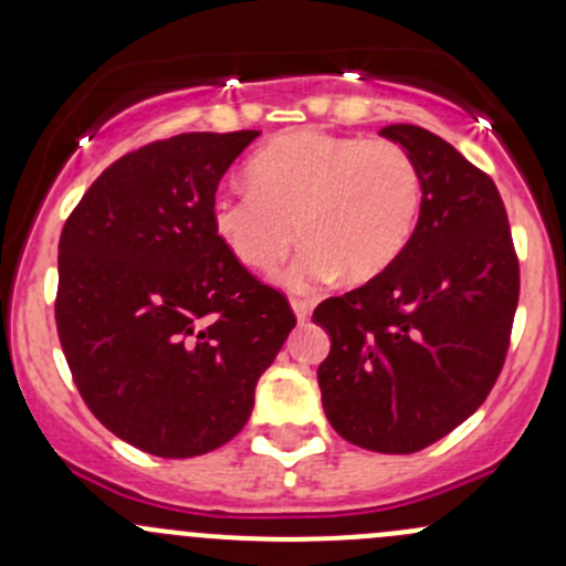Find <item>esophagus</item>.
I'll use <instances>...</instances> for the list:
<instances>
[{"instance_id":"1","label":"esophagus","mask_w":566,"mask_h":566,"mask_svg":"<svg viewBox=\"0 0 566 566\" xmlns=\"http://www.w3.org/2000/svg\"><path fill=\"white\" fill-rule=\"evenodd\" d=\"M293 312L298 317V323H306L312 317V301L306 298H293Z\"/></svg>"}]
</instances>
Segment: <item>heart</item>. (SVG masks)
I'll use <instances>...</instances> for the list:
<instances>
[{"label": "heart", "mask_w": 566, "mask_h": 566, "mask_svg": "<svg viewBox=\"0 0 566 566\" xmlns=\"http://www.w3.org/2000/svg\"><path fill=\"white\" fill-rule=\"evenodd\" d=\"M249 188L216 193L210 221L243 268L273 273L306 243L284 282L310 290L345 273L369 282L402 256L419 227L424 180L389 139L295 130L256 150ZM300 230L295 231L294 227Z\"/></svg>", "instance_id": "obj_1"}]
</instances>
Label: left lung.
Returning <instances> with one entry per match:
<instances>
[{
	"label": "left lung",
	"mask_w": 566,
	"mask_h": 566,
	"mask_svg": "<svg viewBox=\"0 0 566 566\" xmlns=\"http://www.w3.org/2000/svg\"><path fill=\"white\" fill-rule=\"evenodd\" d=\"M380 134L419 164V227L389 271L315 310L331 336L317 384L345 441L413 454L462 424L499 380L521 265L490 175L419 125Z\"/></svg>",
	"instance_id": "8db88e82"
}]
</instances>
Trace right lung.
<instances>
[{
	"mask_svg": "<svg viewBox=\"0 0 566 566\" xmlns=\"http://www.w3.org/2000/svg\"><path fill=\"white\" fill-rule=\"evenodd\" d=\"M256 136L150 142L104 169L62 227L54 317L73 384L106 430L156 458L232 441L295 328L287 298L210 221L219 180Z\"/></svg>",
	"mask_w": 566,
	"mask_h": 566,
	"instance_id": "right-lung-1",
	"label": "right lung"
}]
</instances>
